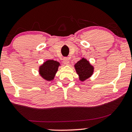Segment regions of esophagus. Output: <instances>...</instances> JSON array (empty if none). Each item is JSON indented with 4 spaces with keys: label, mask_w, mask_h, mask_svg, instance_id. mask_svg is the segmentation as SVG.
Listing matches in <instances>:
<instances>
[{
    "label": "esophagus",
    "mask_w": 132,
    "mask_h": 132,
    "mask_svg": "<svg viewBox=\"0 0 132 132\" xmlns=\"http://www.w3.org/2000/svg\"><path fill=\"white\" fill-rule=\"evenodd\" d=\"M63 63L66 65H68L69 63V61L68 59L67 58V57H64L63 59Z\"/></svg>",
    "instance_id": "1"
}]
</instances>
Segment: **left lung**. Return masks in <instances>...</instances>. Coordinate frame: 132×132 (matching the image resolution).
I'll return each instance as SVG.
<instances>
[{
    "label": "left lung",
    "instance_id": "left-lung-1",
    "mask_svg": "<svg viewBox=\"0 0 132 132\" xmlns=\"http://www.w3.org/2000/svg\"><path fill=\"white\" fill-rule=\"evenodd\" d=\"M74 68L79 76V79L82 82L92 77L94 69V66L84 57H82L77 63L74 64Z\"/></svg>",
    "mask_w": 132,
    "mask_h": 132
}]
</instances>
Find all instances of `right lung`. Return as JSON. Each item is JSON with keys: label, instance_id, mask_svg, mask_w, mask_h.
<instances>
[{"label": "right lung", "instance_id": "right-lung-1", "mask_svg": "<svg viewBox=\"0 0 132 132\" xmlns=\"http://www.w3.org/2000/svg\"><path fill=\"white\" fill-rule=\"evenodd\" d=\"M60 66V63L57 61L47 60L39 67V74L47 81H53Z\"/></svg>", "mask_w": 132, "mask_h": 132}]
</instances>
